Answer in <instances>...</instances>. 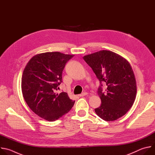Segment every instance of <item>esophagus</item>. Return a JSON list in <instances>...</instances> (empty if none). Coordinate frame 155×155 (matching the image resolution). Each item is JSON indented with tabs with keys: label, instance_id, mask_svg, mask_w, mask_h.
<instances>
[{
	"label": "esophagus",
	"instance_id": "esophagus-1",
	"mask_svg": "<svg viewBox=\"0 0 155 155\" xmlns=\"http://www.w3.org/2000/svg\"><path fill=\"white\" fill-rule=\"evenodd\" d=\"M87 93H83L79 94L78 96H79V97H83V96H86V95H87Z\"/></svg>",
	"mask_w": 155,
	"mask_h": 155
}]
</instances>
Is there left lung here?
<instances>
[{
  "mask_svg": "<svg viewBox=\"0 0 155 155\" xmlns=\"http://www.w3.org/2000/svg\"><path fill=\"white\" fill-rule=\"evenodd\" d=\"M100 82L97 93L101 105L96 114L107 121H115L133 105L137 93L135 76L129 62L119 54L102 50L83 57ZM106 86L105 91L103 84Z\"/></svg>",
  "mask_w": 155,
  "mask_h": 155,
  "instance_id": "1",
  "label": "left lung"
}]
</instances>
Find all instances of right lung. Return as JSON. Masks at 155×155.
Returning <instances> with one entry per match:
<instances>
[{
	"label": "right lung",
	"mask_w": 155,
	"mask_h": 155,
	"mask_svg": "<svg viewBox=\"0 0 155 155\" xmlns=\"http://www.w3.org/2000/svg\"><path fill=\"white\" fill-rule=\"evenodd\" d=\"M74 55L47 52L33 56L24 69L21 89L24 99L38 117L54 121L68 113L74 105L67 93H56L65 64Z\"/></svg>",
	"instance_id": "obj_1"
}]
</instances>
